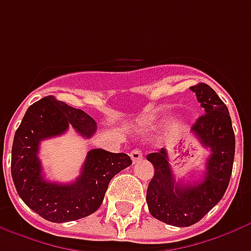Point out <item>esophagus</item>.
<instances>
[{
	"instance_id": "1",
	"label": "esophagus",
	"mask_w": 251,
	"mask_h": 251,
	"mask_svg": "<svg viewBox=\"0 0 251 251\" xmlns=\"http://www.w3.org/2000/svg\"><path fill=\"white\" fill-rule=\"evenodd\" d=\"M130 158L133 160V163H136V161L142 158V152L140 149H133L130 152Z\"/></svg>"
}]
</instances>
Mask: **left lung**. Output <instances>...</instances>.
<instances>
[{"label": "left lung", "mask_w": 251, "mask_h": 251, "mask_svg": "<svg viewBox=\"0 0 251 251\" xmlns=\"http://www.w3.org/2000/svg\"><path fill=\"white\" fill-rule=\"evenodd\" d=\"M189 88L205 111L192 126V134L211 151L203 179L192 184L176 181L165 148L147 157L154 167L147 191L149 212L158 221L177 227L195 225L223 198L235 154V136L226 104L205 83Z\"/></svg>", "instance_id": "8db88e82"}]
</instances>
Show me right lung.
I'll return each mask as SVG.
<instances>
[{"label":"right lung","instance_id":"right-lung-1","mask_svg":"<svg viewBox=\"0 0 251 251\" xmlns=\"http://www.w3.org/2000/svg\"><path fill=\"white\" fill-rule=\"evenodd\" d=\"M70 126L87 138L97 130V122L83 110L50 95L28 107L12 147V179L17 194L30 210L53 223L76 221L95 212L110 180L131 164L126 153L91 149L74 183L47 181L39 158L40 142L62 136Z\"/></svg>","mask_w":251,"mask_h":251}]
</instances>
